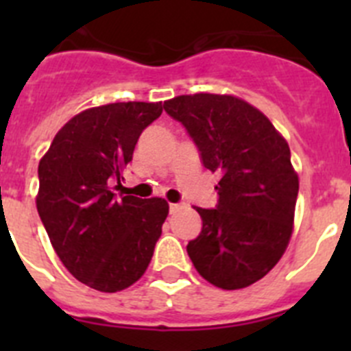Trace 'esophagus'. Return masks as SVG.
I'll return each mask as SVG.
<instances>
[{
  "mask_svg": "<svg viewBox=\"0 0 351 351\" xmlns=\"http://www.w3.org/2000/svg\"><path fill=\"white\" fill-rule=\"evenodd\" d=\"M170 213H176V210H179V207H181V206H179V204H170Z\"/></svg>",
  "mask_w": 351,
  "mask_h": 351,
  "instance_id": "esophagus-1",
  "label": "esophagus"
}]
</instances>
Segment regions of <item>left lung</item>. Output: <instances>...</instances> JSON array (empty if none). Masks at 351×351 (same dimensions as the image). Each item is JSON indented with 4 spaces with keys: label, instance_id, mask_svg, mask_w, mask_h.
I'll return each instance as SVG.
<instances>
[{
    "label": "left lung",
    "instance_id": "obj_1",
    "mask_svg": "<svg viewBox=\"0 0 351 351\" xmlns=\"http://www.w3.org/2000/svg\"><path fill=\"white\" fill-rule=\"evenodd\" d=\"M219 176L214 209L195 207L202 232L186 251L204 280L237 290L280 262L293 228L299 178L290 147L271 121L228 95H184L163 104Z\"/></svg>",
    "mask_w": 351,
    "mask_h": 351
}]
</instances>
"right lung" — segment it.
Returning a JSON list of instances; mask_svg holds the SVG:
<instances>
[{"mask_svg":"<svg viewBox=\"0 0 351 351\" xmlns=\"http://www.w3.org/2000/svg\"><path fill=\"white\" fill-rule=\"evenodd\" d=\"M161 110L145 101L88 108L58 132L40 160V219L64 267L95 290H125L153 258L169 204L128 195L121 172Z\"/></svg>","mask_w":351,"mask_h":351,"instance_id":"obj_1","label":"right lung"}]
</instances>
